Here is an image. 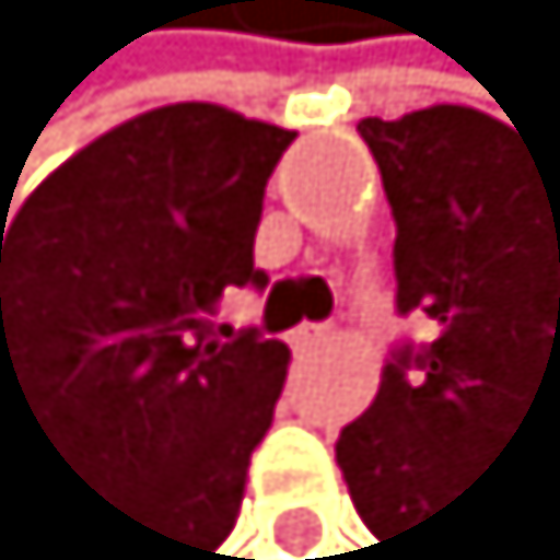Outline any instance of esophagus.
<instances>
[{"mask_svg": "<svg viewBox=\"0 0 560 560\" xmlns=\"http://www.w3.org/2000/svg\"><path fill=\"white\" fill-rule=\"evenodd\" d=\"M327 337V327H317V323H303L299 331H294V346H317Z\"/></svg>", "mask_w": 560, "mask_h": 560, "instance_id": "obj_1", "label": "esophagus"}]
</instances>
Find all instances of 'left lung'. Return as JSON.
Wrapping results in <instances>:
<instances>
[{"instance_id":"8db88e82","label":"left lung","mask_w":560,"mask_h":560,"mask_svg":"<svg viewBox=\"0 0 560 560\" xmlns=\"http://www.w3.org/2000/svg\"><path fill=\"white\" fill-rule=\"evenodd\" d=\"M515 125V120H510ZM472 106L360 120L397 219V308L435 341L388 364L337 463L388 560L444 552L477 468L524 435L560 450V149Z\"/></svg>"}]
</instances>
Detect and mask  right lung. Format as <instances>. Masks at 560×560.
<instances>
[{
    "instance_id": "right-lung-1",
    "label": "right lung",
    "mask_w": 560,
    "mask_h": 560,
    "mask_svg": "<svg viewBox=\"0 0 560 560\" xmlns=\"http://www.w3.org/2000/svg\"><path fill=\"white\" fill-rule=\"evenodd\" d=\"M290 130L172 102L59 163L0 229V402L130 520L139 560H210L284 388V341L214 323Z\"/></svg>"
}]
</instances>
